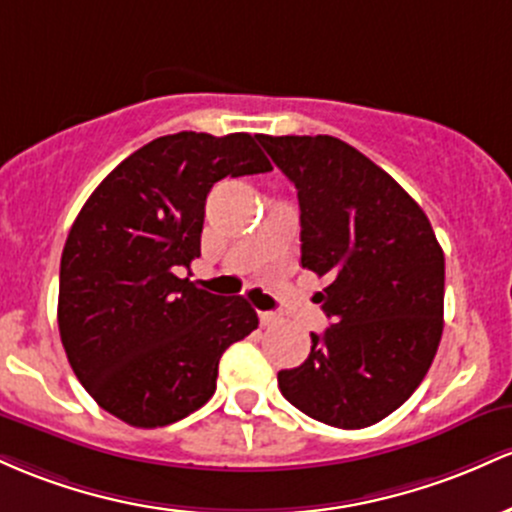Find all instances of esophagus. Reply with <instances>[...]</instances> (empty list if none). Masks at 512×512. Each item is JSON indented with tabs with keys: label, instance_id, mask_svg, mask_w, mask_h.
<instances>
[{
	"label": "esophagus",
	"instance_id": "obj_1",
	"mask_svg": "<svg viewBox=\"0 0 512 512\" xmlns=\"http://www.w3.org/2000/svg\"><path fill=\"white\" fill-rule=\"evenodd\" d=\"M258 319H261L263 329H271V326L280 324V317H278V314H273V312H258Z\"/></svg>",
	"mask_w": 512,
	"mask_h": 512
}]
</instances>
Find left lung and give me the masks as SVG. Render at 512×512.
Segmentation results:
<instances>
[{
	"label": "left lung",
	"instance_id": "obj_1",
	"mask_svg": "<svg viewBox=\"0 0 512 512\" xmlns=\"http://www.w3.org/2000/svg\"><path fill=\"white\" fill-rule=\"evenodd\" d=\"M300 200L302 268L329 280L312 333L280 392L314 421L367 428L426 377L442 336L445 256L426 212L387 171L331 135H256Z\"/></svg>",
	"mask_w": 512,
	"mask_h": 512
}]
</instances>
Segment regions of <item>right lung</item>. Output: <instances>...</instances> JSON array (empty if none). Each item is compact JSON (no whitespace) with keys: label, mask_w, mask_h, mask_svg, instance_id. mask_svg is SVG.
I'll return each mask as SVG.
<instances>
[{"label":"right lung","mask_w":512,"mask_h":512,"mask_svg":"<svg viewBox=\"0 0 512 512\" xmlns=\"http://www.w3.org/2000/svg\"><path fill=\"white\" fill-rule=\"evenodd\" d=\"M271 169L249 132H176L132 152L89 195L62 251L57 324L103 411L162 428L215 394L222 353L256 329V309L176 271L200 256L210 188Z\"/></svg>","instance_id":"1"}]
</instances>
